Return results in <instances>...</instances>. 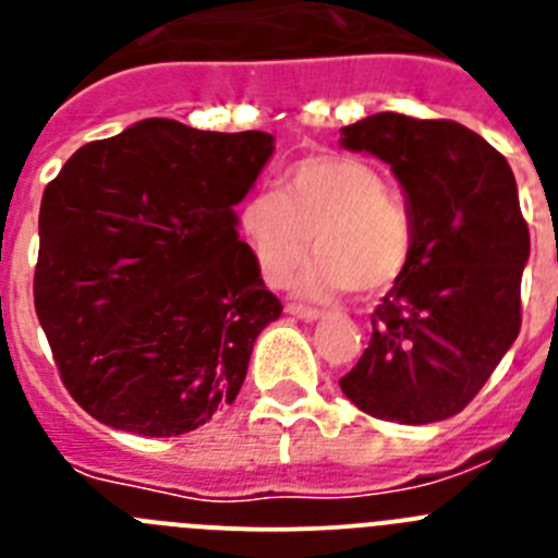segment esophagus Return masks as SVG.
<instances>
[{"instance_id": "esophagus-1", "label": "esophagus", "mask_w": 558, "mask_h": 558, "mask_svg": "<svg viewBox=\"0 0 558 558\" xmlns=\"http://www.w3.org/2000/svg\"><path fill=\"white\" fill-rule=\"evenodd\" d=\"M288 313L299 315V318H304V322H315V318H322V315H324L322 310L307 307V304H295V302L288 304Z\"/></svg>"}]
</instances>
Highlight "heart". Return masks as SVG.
Instances as JSON below:
<instances>
[{"label": "heart", "mask_w": 558, "mask_h": 558, "mask_svg": "<svg viewBox=\"0 0 558 558\" xmlns=\"http://www.w3.org/2000/svg\"><path fill=\"white\" fill-rule=\"evenodd\" d=\"M236 218L270 284L293 274L313 236L318 256L302 279L310 293H386L405 276L416 243L405 198L388 190L377 167L352 156L295 161L282 192H251Z\"/></svg>", "instance_id": "obj_1"}]
</instances>
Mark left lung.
I'll list each match as a JSON object with an SVG mask.
<instances>
[{
	"instance_id": "8db88e82",
	"label": "left lung",
	"mask_w": 558,
	"mask_h": 558,
	"mask_svg": "<svg viewBox=\"0 0 558 558\" xmlns=\"http://www.w3.org/2000/svg\"><path fill=\"white\" fill-rule=\"evenodd\" d=\"M405 190L416 243L372 313V340L340 391L374 418L430 425L477 397L520 335L531 234L509 161L452 120L372 113L343 128Z\"/></svg>"
}]
</instances>
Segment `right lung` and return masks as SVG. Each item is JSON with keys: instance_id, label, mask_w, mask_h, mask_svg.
Here are the masks:
<instances>
[{"instance_id": "1", "label": "right lung", "mask_w": 558, "mask_h": 558, "mask_svg": "<svg viewBox=\"0 0 558 558\" xmlns=\"http://www.w3.org/2000/svg\"><path fill=\"white\" fill-rule=\"evenodd\" d=\"M270 153V133L153 117L83 145L49 181L33 295L88 416L167 438L234 402L256 335L282 315L234 211Z\"/></svg>"}]
</instances>
